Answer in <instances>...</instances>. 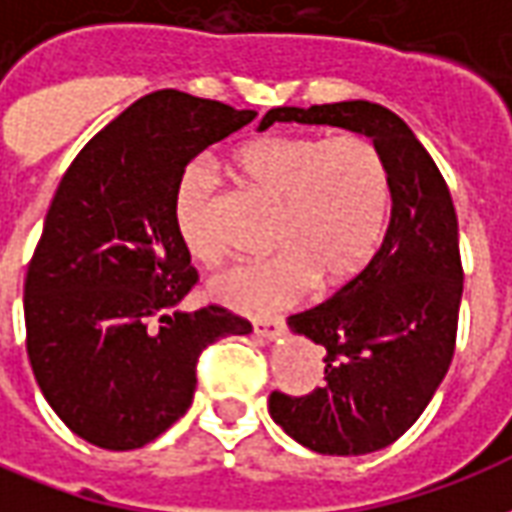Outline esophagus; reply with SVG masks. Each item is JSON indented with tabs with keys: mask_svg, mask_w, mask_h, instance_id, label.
Instances as JSON below:
<instances>
[{
	"mask_svg": "<svg viewBox=\"0 0 512 512\" xmlns=\"http://www.w3.org/2000/svg\"><path fill=\"white\" fill-rule=\"evenodd\" d=\"M252 329L263 340H277L279 334L285 332V321L282 318H260V321L252 323Z\"/></svg>",
	"mask_w": 512,
	"mask_h": 512,
	"instance_id": "34e87169",
	"label": "esophagus"
}]
</instances>
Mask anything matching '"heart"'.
<instances>
[{
    "instance_id": "1",
    "label": "heart",
    "mask_w": 512,
    "mask_h": 512,
    "mask_svg": "<svg viewBox=\"0 0 512 512\" xmlns=\"http://www.w3.org/2000/svg\"><path fill=\"white\" fill-rule=\"evenodd\" d=\"M235 161L257 191L279 202L268 241L277 252L213 274V299L260 315L299 301L312 279L318 288H337L362 271L389 208L386 161L367 136H260L241 147ZM216 194L219 178L205 158L180 172L172 222L183 249L200 263L222 255Z\"/></svg>"
}]
</instances>
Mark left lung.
<instances>
[{
  "label": "left lung",
  "instance_id": "obj_1",
  "mask_svg": "<svg viewBox=\"0 0 512 512\" xmlns=\"http://www.w3.org/2000/svg\"><path fill=\"white\" fill-rule=\"evenodd\" d=\"M274 123L370 136L386 161L392 216L381 249L351 282L288 318L326 348L323 386L301 397L271 392L268 414L321 455L384 450L417 422L455 354L463 268L450 189L414 131L381 104L277 106L260 131Z\"/></svg>",
  "mask_w": 512,
  "mask_h": 512
}]
</instances>
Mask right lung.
Instances as JSON below:
<instances>
[{
  "label": "right lung",
  "mask_w": 512,
  "mask_h": 512,
  "mask_svg": "<svg viewBox=\"0 0 512 512\" xmlns=\"http://www.w3.org/2000/svg\"><path fill=\"white\" fill-rule=\"evenodd\" d=\"M257 117L158 90L82 147L62 175L24 282L27 354L68 428L104 450L158 439L191 406L200 354L252 323L178 307L197 285L172 222L191 158Z\"/></svg>",
  "instance_id": "right-lung-1"
}]
</instances>
